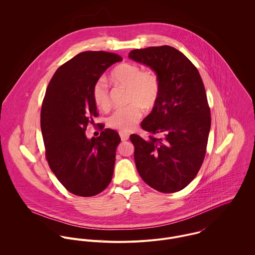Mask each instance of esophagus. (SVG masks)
I'll return each instance as SVG.
<instances>
[{
	"label": "esophagus",
	"instance_id": "obj_1",
	"mask_svg": "<svg viewBox=\"0 0 255 255\" xmlns=\"http://www.w3.org/2000/svg\"><path fill=\"white\" fill-rule=\"evenodd\" d=\"M120 136H121V139L123 141H126L129 138V133L127 132V131H120Z\"/></svg>",
	"mask_w": 255,
	"mask_h": 255
}]
</instances>
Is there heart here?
Wrapping results in <instances>:
<instances>
[{
	"mask_svg": "<svg viewBox=\"0 0 255 255\" xmlns=\"http://www.w3.org/2000/svg\"><path fill=\"white\" fill-rule=\"evenodd\" d=\"M113 81L128 87L129 105L116 110L108 119L110 128L128 131L140 120L143 108L151 109L155 106L160 93V80L153 71L142 72L135 64L123 63L111 73ZM92 98L95 105L101 110L111 107L109 90L104 78L98 79L92 88Z\"/></svg>",
	"mask_w": 255,
	"mask_h": 255,
	"instance_id": "1",
	"label": "heart"
}]
</instances>
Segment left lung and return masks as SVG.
Listing matches in <instances>:
<instances>
[{
  "label": "left lung",
  "instance_id": "8db88e82",
  "mask_svg": "<svg viewBox=\"0 0 255 255\" xmlns=\"http://www.w3.org/2000/svg\"><path fill=\"white\" fill-rule=\"evenodd\" d=\"M128 58L149 67L160 80L152 112L141 123L151 135H130L134 161L142 180L152 188L172 193L197 175L206 153L211 127L205 88L193 64L171 46L130 51ZM153 134H162L157 139Z\"/></svg>",
  "mask_w": 255,
  "mask_h": 255
}]
</instances>
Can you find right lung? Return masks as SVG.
Instances as JSON below:
<instances>
[{
    "instance_id": "1",
    "label": "right lung",
    "mask_w": 255,
    "mask_h": 255,
    "mask_svg": "<svg viewBox=\"0 0 255 255\" xmlns=\"http://www.w3.org/2000/svg\"><path fill=\"white\" fill-rule=\"evenodd\" d=\"M120 61L104 51L79 53L57 70L46 90L40 121L46 158L57 179L75 195H96L113 177L119 133L105 128L89 139L85 129L98 116L93 85Z\"/></svg>"
}]
</instances>
